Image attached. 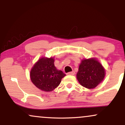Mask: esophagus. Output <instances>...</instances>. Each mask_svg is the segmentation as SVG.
Returning a JSON list of instances; mask_svg holds the SVG:
<instances>
[{"instance_id":"obj_1","label":"esophagus","mask_w":125,"mask_h":125,"mask_svg":"<svg viewBox=\"0 0 125 125\" xmlns=\"http://www.w3.org/2000/svg\"><path fill=\"white\" fill-rule=\"evenodd\" d=\"M67 74H70V75H74V74H75V72H74V71H72V72H69L67 73Z\"/></svg>"}]
</instances>
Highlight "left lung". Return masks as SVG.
Wrapping results in <instances>:
<instances>
[{
  "instance_id": "left-lung-1",
  "label": "left lung",
  "mask_w": 125,
  "mask_h": 125,
  "mask_svg": "<svg viewBox=\"0 0 125 125\" xmlns=\"http://www.w3.org/2000/svg\"><path fill=\"white\" fill-rule=\"evenodd\" d=\"M105 75V70L96 59H83L79 67L76 77L82 86L94 89L100 83Z\"/></svg>"
}]
</instances>
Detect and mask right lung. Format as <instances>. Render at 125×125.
I'll use <instances>...</instances> for the list:
<instances>
[{
    "instance_id": "add662e5",
    "label": "right lung",
    "mask_w": 125,
    "mask_h": 125,
    "mask_svg": "<svg viewBox=\"0 0 125 125\" xmlns=\"http://www.w3.org/2000/svg\"><path fill=\"white\" fill-rule=\"evenodd\" d=\"M53 58H42L39 59L31 71L32 83L41 90L51 92L61 83L66 74L54 66Z\"/></svg>"
}]
</instances>
